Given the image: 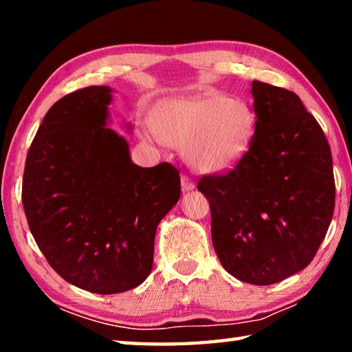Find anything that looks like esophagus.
<instances>
[{
	"mask_svg": "<svg viewBox=\"0 0 352 352\" xmlns=\"http://www.w3.org/2000/svg\"><path fill=\"white\" fill-rule=\"evenodd\" d=\"M194 182H192V178H190L189 175H182V189L184 190V192H186V190H190V189H194Z\"/></svg>",
	"mask_w": 352,
	"mask_h": 352,
	"instance_id": "34e87169",
	"label": "esophagus"
}]
</instances>
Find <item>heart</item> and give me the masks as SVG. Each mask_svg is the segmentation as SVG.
Returning <instances> with one entry per match:
<instances>
[{"label": "heart", "mask_w": 352, "mask_h": 352, "mask_svg": "<svg viewBox=\"0 0 352 352\" xmlns=\"http://www.w3.org/2000/svg\"><path fill=\"white\" fill-rule=\"evenodd\" d=\"M151 138L184 147L189 164L200 172H222L239 162L254 133L247 104L222 94L168 99L153 111Z\"/></svg>", "instance_id": "b5f03b06"}]
</instances>
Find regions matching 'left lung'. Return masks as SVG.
Wrapping results in <instances>:
<instances>
[{"instance_id":"obj_1","label":"left lung","mask_w":352,"mask_h":352,"mask_svg":"<svg viewBox=\"0 0 352 352\" xmlns=\"http://www.w3.org/2000/svg\"><path fill=\"white\" fill-rule=\"evenodd\" d=\"M254 135L233 168L199 178L223 269L254 285L311 264L336 206L331 147L294 91L253 80Z\"/></svg>"}]
</instances>
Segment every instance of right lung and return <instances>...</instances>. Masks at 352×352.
Segmentation results:
<instances>
[{"mask_svg":"<svg viewBox=\"0 0 352 352\" xmlns=\"http://www.w3.org/2000/svg\"><path fill=\"white\" fill-rule=\"evenodd\" d=\"M109 87L67 94L47 110L28 151L21 200L29 230L65 281L110 295L140 285L157 226L180 199L170 163L140 168L105 127Z\"/></svg>","mask_w":352,"mask_h":352,"instance_id":"obj_1","label":"right lung"}]
</instances>
